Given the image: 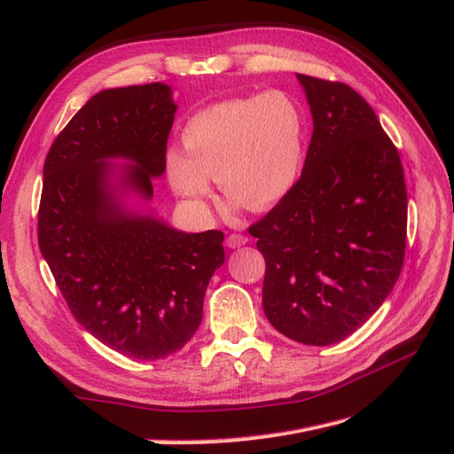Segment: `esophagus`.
I'll list each match as a JSON object with an SVG mask.
<instances>
[{
	"instance_id": "esophagus-1",
	"label": "esophagus",
	"mask_w": 454,
	"mask_h": 454,
	"mask_svg": "<svg viewBox=\"0 0 454 454\" xmlns=\"http://www.w3.org/2000/svg\"><path fill=\"white\" fill-rule=\"evenodd\" d=\"M246 242H248V239H246L244 235H239V232H232V235H229V237L225 239L227 248H231V250L240 248V246H244Z\"/></svg>"
}]
</instances>
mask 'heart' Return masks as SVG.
<instances>
[{"instance_id":"heart-1","label":"heart","mask_w":454,"mask_h":454,"mask_svg":"<svg viewBox=\"0 0 454 454\" xmlns=\"http://www.w3.org/2000/svg\"><path fill=\"white\" fill-rule=\"evenodd\" d=\"M305 115L284 90H265L204 107L182 130L184 149H168L167 176L193 206L212 193V180L235 204L261 212L295 187L305 159Z\"/></svg>"}]
</instances>
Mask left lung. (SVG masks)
<instances>
[{
    "label": "left lung",
    "instance_id": "left-lung-1",
    "mask_svg": "<svg viewBox=\"0 0 454 454\" xmlns=\"http://www.w3.org/2000/svg\"><path fill=\"white\" fill-rule=\"evenodd\" d=\"M297 79L314 127L305 167L250 235L267 265V320L297 342L327 347L364 325L400 277L407 191L397 149L362 96Z\"/></svg>",
    "mask_w": 454,
    "mask_h": 454
}]
</instances>
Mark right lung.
I'll list each match as a JSON object with an SVG mask.
<instances>
[{
	"label": "right lung",
	"instance_id": "obj_1",
	"mask_svg": "<svg viewBox=\"0 0 454 454\" xmlns=\"http://www.w3.org/2000/svg\"><path fill=\"white\" fill-rule=\"evenodd\" d=\"M177 106L164 83L106 89L49 149L39 250L75 320L132 360L184 348L223 265V232H184L149 202Z\"/></svg>",
	"mask_w": 454,
	"mask_h": 454
}]
</instances>
